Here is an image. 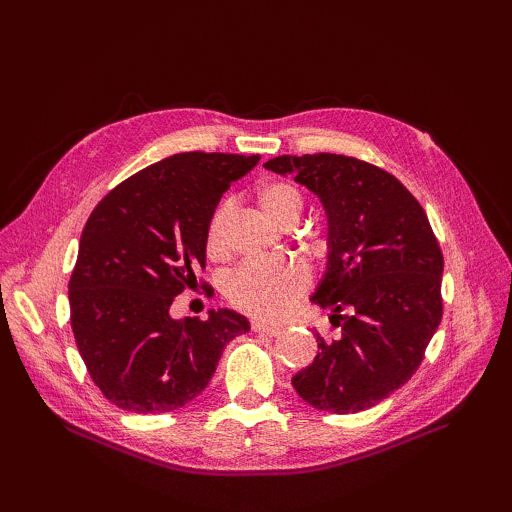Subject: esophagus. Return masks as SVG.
Instances as JSON below:
<instances>
[{
  "label": "esophagus",
  "instance_id": "34e87169",
  "mask_svg": "<svg viewBox=\"0 0 512 512\" xmlns=\"http://www.w3.org/2000/svg\"><path fill=\"white\" fill-rule=\"evenodd\" d=\"M252 331L275 337V335L282 333V327H273V324H265V322H252Z\"/></svg>",
  "mask_w": 512,
  "mask_h": 512
}]
</instances>
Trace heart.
<instances>
[{
	"instance_id": "heart-1",
	"label": "heart",
	"mask_w": 512,
	"mask_h": 512,
	"mask_svg": "<svg viewBox=\"0 0 512 512\" xmlns=\"http://www.w3.org/2000/svg\"><path fill=\"white\" fill-rule=\"evenodd\" d=\"M254 203L262 218L280 228H292L305 209V196L284 179H262L254 185ZM230 205L222 203L211 213L205 230V250L211 260L226 256V226ZM309 277L299 265L243 267L226 284L228 303L239 312L260 320H280L297 305L307 290Z\"/></svg>"
}]
</instances>
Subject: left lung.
I'll return each mask as SVG.
<instances>
[{
  "instance_id": "1",
  "label": "left lung",
  "mask_w": 512,
  "mask_h": 512,
  "mask_svg": "<svg viewBox=\"0 0 512 512\" xmlns=\"http://www.w3.org/2000/svg\"><path fill=\"white\" fill-rule=\"evenodd\" d=\"M265 168L318 194L329 218L327 275L312 297L339 335L292 378L309 406L374 408L406 384L442 320L444 258L427 213L384 168L337 153L280 156Z\"/></svg>"
}]
</instances>
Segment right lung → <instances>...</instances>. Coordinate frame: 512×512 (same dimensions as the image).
I'll list each match as a JSON object with an SVG mask.
<instances>
[{
  "label": "right lung",
  "instance_id": "right-lung-1",
  "mask_svg": "<svg viewBox=\"0 0 512 512\" xmlns=\"http://www.w3.org/2000/svg\"><path fill=\"white\" fill-rule=\"evenodd\" d=\"M260 156L177 153L121 181L91 211L70 275V324L100 393L162 414L205 391L224 346L250 331L230 309L173 320L177 294L205 269V230L232 181ZM207 297L213 288L200 280Z\"/></svg>",
  "mask_w": 512,
  "mask_h": 512
}]
</instances>
